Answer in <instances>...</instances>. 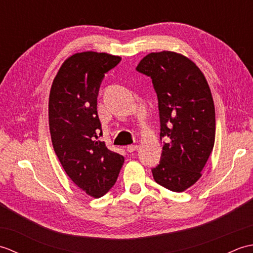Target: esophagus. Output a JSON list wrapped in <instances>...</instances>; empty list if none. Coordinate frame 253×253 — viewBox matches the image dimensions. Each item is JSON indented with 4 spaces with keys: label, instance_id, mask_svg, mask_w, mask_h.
I'll list each match as a JSON object with an SVG mask.
<instances>
[{
    "label": "esophagus",
    "instance_id": "34e87169",
    "mask_svg": "<svg viewBox=\"0 0 253 253\" xmlns=\"http://www.w3.org/2000/svg\"><path fill=\"white\" fill-rule=\"evenodd\" d=\"M137 150H138L137 144H130V146L127 147V151L130 152V153L133 152V151H137Z\"/></svg>",
    "mask_w": 253,
    "mask_h": 253
}]
</instances>
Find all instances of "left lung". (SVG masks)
<instances>
[{
    "mask_svg": "<svg viewBox=\"0 0 253 253\" xmlns=\"http://www.w3.org/2000/svg\"><path fill=\"white\" fill-rule=\"evenodd\" d=\"M136 69L152 79L160 139L166 140L153 178L166 189L185 191L201 177L215 140L211 90L196 64L175 52L150 53Z\"/></svg>",
    "mask_w": 253,
    "mask_h": 253,
    "instance_id": "left-lung-1",
    "label": "left lung"
}]
</instances>
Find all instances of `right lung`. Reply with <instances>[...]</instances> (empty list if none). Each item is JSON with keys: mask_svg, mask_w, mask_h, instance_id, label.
<instances>
[{"mask_svg": "<svg viewBox=\"0 0 253 253\" xmlns=\"http://www.w3.org/2000/svg\"><path fill=\"white\" fill-rule=\"evenodd\" d=\"M120 56L83 52L68 57L53 80L49 99V125L53 148L75 185L93 198L115 185L124 157L100 140L102 127L96 111L105 74Z\"/></svg>", "mask_w": 253, "mask_h": 253, "instance_id": "add662e5", "label": "right lung"}]
</instances>
